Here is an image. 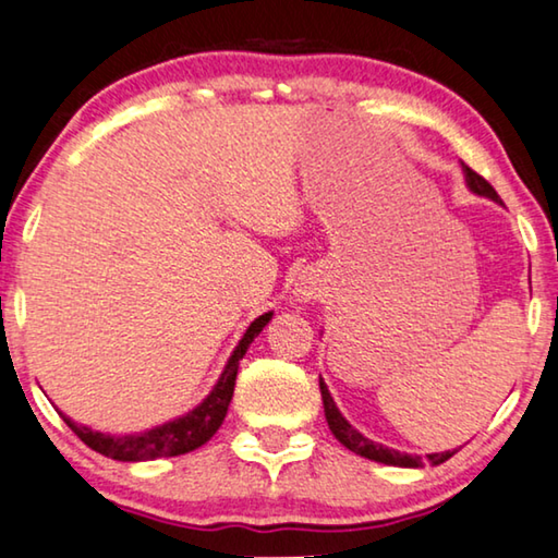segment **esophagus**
<instances>
[{"label": "esophagus", "instance_id": "esophagus-1", "mask_svg": "<svg viewBox=\"0 0 558 558\" xmlns=\"http://www.w3.org/2000/svg\"><path fill=\"white\" fill-rule=\"evenodd\" d=\"M316 296V287L312 284V281H302V284H296L294 287V302H299V304H306V302H312V299Z\"/></svg>", "mask_w": 558, "mask_h": 558}]
</instances>
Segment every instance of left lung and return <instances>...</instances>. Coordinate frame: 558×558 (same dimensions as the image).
Returning a JSON list of instances; mask_svg holds the SVG:
<instances>
[{
  "instance_id": "left-lung-1",
  "label": "left lung",
  "mask_w": 558,
  "mask_h": 558,
  "mask_svg": "<svg viewBox=\"0 0 558 558\" xmlns=\"http://www.w3.org/2000/svg\"><path fill=\"white\" fill-rule=\"evenodd\" d=\"M461 171H464V182H466V190L471 194L486 196V199L501 204L499 194L494 192V186L488 184L484 177H478L476 171H471L464 165V161H461ZM319 389H322V399H324V416H327V424L331 428V434L337 436V439L344 444L349 451H354V453H359V457H364V459L379 461V464H387V466H401V469H418V466H424V459L416 457V453H401L397 449L384 447V444H379V441L366 439V436L359 432V428L351 426L347 418H344V414H341V411H339L337 401H333V397L329 393V387H327V384H324L322 376H319ZM453 453H457V449H453V451H441V453H426V461L432 466H439L447 459H451Z\"/></svg>"
}]
</instances>
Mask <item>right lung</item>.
I'll use <instances>...</instances> for the list:
<instances>
[{"label": "right lung", "instance_id": "add662e5", "mask_svg": "<svg viewBox=\"0 0 558 558\" xmlns=\"http://www.w3.org/2000/svg\"><path fill=\"white\" fill-rule=\"evenodd\" d=\"M271 316L274 312L256 316L250 324V329L244 331V337L239 339L234 351H231V356L225 364V372L219 374L217 384H214L207 397H204L192 411H186V414L159 426H151L147 432L132 434H101L94 432L92 426L76 424L70 416L62 414L64 424L70 426L89 449L117 461H154L161 457H179V453H190L194 449H199L202 444H207L211 436L217 434V428L225 422L229 401L234 397L239 362L244 359L252 341L259 337V331L271 322Z\"/></svg>", "mask_w": 558, "mask_h": 558}]
</instances>
